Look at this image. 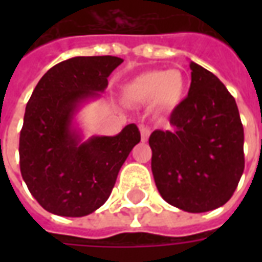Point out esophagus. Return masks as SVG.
Returning <instances> with one entry per match:
<instances>
[{"mask_svg":"<svg viewBox=\"0 0 262 262\" xmlns=\"http://www.w3.org/2000/svg\"><path fill=\"white\" fill-rule=\"evenodd\" d=\"M140 135H142V142H147L148 136H150V129L146 126H140Z\"/></svg>","mask_w":262,"mask_h":262,"instance_id":"obj_1","label":"esophagus"}]
</instances>
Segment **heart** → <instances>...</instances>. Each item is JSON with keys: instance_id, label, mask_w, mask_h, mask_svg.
Wrapping results in <instances>:
<instances>
[{"instance_id": "b5f03b06", "label": "heart", "mask_w": 262, "mask_h": 262, "mask_svg": "<svg viewBox=\"0 0 262 262\" xmlns=\"http://www.w3.org/2000/svg\"><path fill=\"white\" fill-rule=\"evenodd\" d=\"M187 75L180 69L148 70L125 85V97L135 103H148L157 112H170L185 98Z\"/></svg>"}]
</instances>
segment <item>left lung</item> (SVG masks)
Returning <instances> with one entry per match:
<instances>
[{
	"mask_svg": "<svg viewBox=\"0 0 262 262\" xmlns=\"http://www.w3.org/2000/svg\"><path fill=\"white\" fill-rule=\"evenodd\" d=\"M188 97L171 114L170 130H154L151 171L165 202L191 213L223 206L244 171V130L225 84L191 61Z\"/></svg>",
	"mask_w": 262,
	"mask_h": 262,
	"instance_id": "8db88e82",
	"label": "left lung"
}]
</instances>
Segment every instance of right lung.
<instances>
[{
	"mask_svg": "<svg viewBox=\"0 0 262 262\" xmlns=\"http://www.w3.org/2000/svg\"><path fill=\"white\" fill-rule=\"evenodd\" d=\"M123 60L90 56L64 60L49 70L28 101L19 136L20 174L48 212L81 217L109 198L120 167L140 142L135 123L116 136L81 142L73 118L81 103L108 86Z\"/></svg>",
	"mask_w": 262,
	"mask_h": 262,
	"instance_id": "right-lung-1",
	"label": "right lung"
}]
</instances>
